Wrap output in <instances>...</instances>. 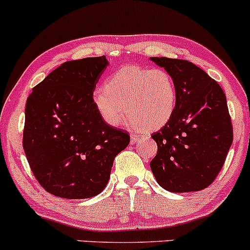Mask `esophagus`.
I'll return each instance as SVG.
<instances>
[{
    "label": "esophagus",
    "instance_id": "1",
    "mask_svg": "<svg viewBox=\"0 0 250 250\" xmlns=\"http://www.w3.org/2000/svg\"><path fill=\"white\" fill-rule=\"evenodd\" d=\"M140 136H137V134H131V144H136L137 142H139Z\"/></svg>",
    "mask_w": 250,
    "mask_h": 250
}]
</instances>
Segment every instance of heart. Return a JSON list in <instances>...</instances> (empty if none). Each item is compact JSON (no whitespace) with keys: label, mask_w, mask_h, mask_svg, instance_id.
<instances>
[{"label":"heart","mask_w":250,"mask_h":250,"mask_svg":"<svg viewBox=\"0 0 250 250\" xmlns=\"http://www.w3.org/2000/svg\"><path fill=\"white\" fill-rule=\"evenodd\" d=\"M95 110L110 126L130 118L134 127L158 130L167 124L177 104V86L167 69L126 66L107 79L105 87L95 89Z\"/></svg>","instance_id":"heart-1"}]
</instances>
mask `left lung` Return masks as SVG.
Here are the masks:
<instances>
[{"label": "left lung", "instance_id": "obj_1", "mask_svg": "<svg viewBox=\"0 0 250 250\" xmlns=\"http://www.w3.org/2000/svg\"><path fill=\"white\" fill-rule=\"evenodd\" d=\"M151 60L164 67L177 86L172 117L151 136L158 146L151 170L167 191H200L217 177L231 146L232 125L226 94L190 61L164 57Z\"/></svg>", "mask_w": 250, "mask_h": 250}]
</instances>
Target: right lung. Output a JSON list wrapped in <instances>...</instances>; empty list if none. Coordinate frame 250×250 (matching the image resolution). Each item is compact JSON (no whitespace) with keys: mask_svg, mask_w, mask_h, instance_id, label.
I'll use <instances>...</instances> for the list:
<instances>
[{"mask_svg":"<svg viewBox=\"0 0 250 250\" xmlns=\"http://www.w3.org/2000/svg\"><path fill=\"white\" fill-rule=\"evenodd\" d=\"M107 64L104 55L67 61L27 99L24 153L40 186L58 197L102 192L114 158L130 143L126 131L104 122L92 100Z\"/></svg>","mask_w":250,"mask_h":250,"instance_id":"add662e5","label":"right lung"}]
</instances>
